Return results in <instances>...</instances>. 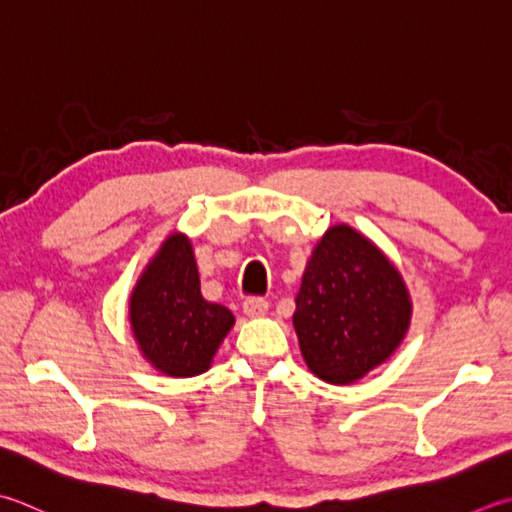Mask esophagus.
<instances>
[{"label": "esophagus", "mask_w": 512, "mask_h": 512, "mask_svg": "<svg viewBox=\"0 0 512 512\" xmlns=\"http://www.w3.org/2000/svg\"><path fill=\"white\" fill-rule=\"evenodd\" d=\"M266 310H268V302L264 297H248L244 302V313L248 317H262L266 315Z\"/></svg>", "instance_id": "esophagus-1"}]
</instances>
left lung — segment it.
Wrapping results in <instances>:
<instances>
[{"label": "left lung", "instance_id": "obj_1", "mask_svg": "<svg viewBox=\"0 0 512 512\" xmlns=\"http://www.w3.org/2000/svg\"><path fill=\"white\" fill-rule=\"evenodd\" d=\"M293 324L308 368L353 384L395 353L410 322L402 275L350 226H333L313 250Z\"/></svg>", "mask_w": 512, "mask_h": 512}]
</instances>
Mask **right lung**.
<instances>
[{
	"mask_svg": "<svg viewBox=\"0 0 512 512\" xmlns=\"http://www.w3.org/2000/svg\"><path fill=\"white\" fill-rule=\"evenodd\" d=\"M130 324L144 357L170 377H193L210 366L235 324L222 304L206 302L193 248L170 235L130 297Z\"/></svg>",
	"mask_w": 512,
	"mask_h": 512,
	"instance_id": "right-lung-1",
	"label": "right lung"
}]
</instances>
